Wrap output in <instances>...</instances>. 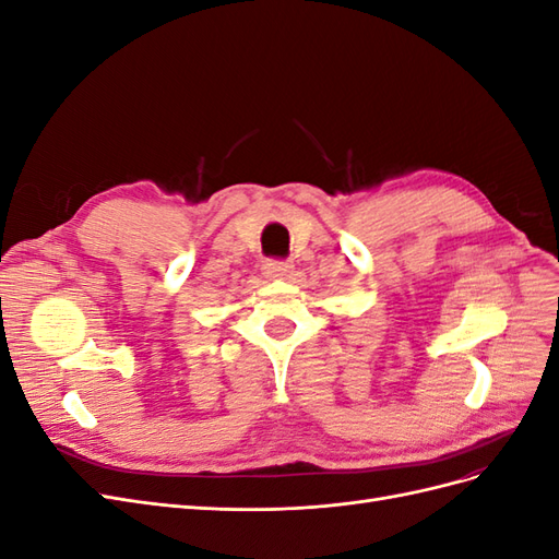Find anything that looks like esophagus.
I'll return each instance as SVG.
<instances>
[{
	"instance_id": "esophagus-1",
	"label": "esophagus",
	"mask_w": 559,
	"mask_h": 559,
	"mask_svg": "<svg viewBox=\"0 0 559 559\" xmlns=\"http://www.w3.org/2000/svg\"><path fill=\"white\" fill-rule=\"evenodd\" d=\"M294 273V263L292 261H277L270 259L263 263V275L270 280H289Z\"/></svg>"
}]
</instances>
